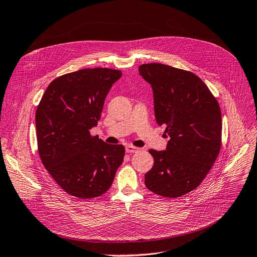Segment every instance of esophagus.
Returning a JSON list of instances; mask_svg holds the SVG:
<instances>
[{"mask_svg": "<svg viewBox=\"0 0 257 257\" xmlns=\"http://www.w3.org/2000/svg\"><path fill=\"white\" fill-rule=\"evenodd\" d=\"M140 151V148L135 147V146H131V145H127L126 146V153L132 154V153H138Z\"/></svg>", "mask_w": 257, "mask_h": 257, "instance_id": "esophagus-1", "label": "esophagus"}]
</instances>
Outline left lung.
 I'll return each instance as SVG.
<instances>
[{"label":"left lung","instance_id":"obj_1","mask_svg":"<svg viewBox=\"0 0 257 257\" xmlns=\"http://www.w3.org/2000/svg\"><path fill=\"white\" fill-rule=\"evenodd\" d=\"M152 85L156 121L169 138L165 151L150 150L154 165L145 186L164 197L192 191L208 174L221 147L222 118L217 99L194 73L152 63L139 67Z\"/></svg>","mask_w":257,"mask_h":257}]
</instances>
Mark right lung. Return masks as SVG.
I'll return each instance as SVG.
<instances>
[{
    "label": "right lung",
    "instance_id": "right-lung-1",
    "mask_svg": "<svg viewBox=\"0 0 257 257\" xmlns=\"http://www.w3.org/2000/svg\"><path fill=\"white\" fill-rule=\"evenodd\" d=\"M120 77L121 71L109 68L64 74L49 84L37 106L40 159L55 183L72 196L94 198L105 193L123 161L125 147L89 134Z\"/></svg>",
    "mask_w": 257,
    "mask_h": 257
}]
</instances>
